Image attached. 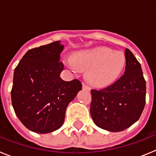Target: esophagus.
Instances as JSON below:
<instances>
[{
  "label": "esophagus",
  "instance_id": "esophagus-1",
  "mask_svg": "<svg viewBox=\"0 0 156 156\" xmlns=\"http://www.w3.org/2000/svg\"><path fill=\"white\" fill-rule=\"evenodd\" d=\"M83 90H87V91H90V87L88 85L85 84V83H83Z\"/></svg>",
  "mask_w": 156,
  "mask_h": 156
}]
</instances>
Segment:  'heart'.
Instances as JSON below:
<instances>
[{"mask_svg": "<svg viewBox=\"0 0 156 156\" xmlns=\"http://www.w3.org/2000/svg\"><path fill=\"white\" fill-rule=\"evenodd\" d=\"M74 73L87 70L86 77L92 85L105 87L113 83L124 69L126 58L122 52L108 48L83 51L66 62Z\"/></svg>", "mask_w": 156, "mask_h": 156, "instance_id": "obj_1", "label": "heart"}]
</instances>
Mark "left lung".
<instances>
[{"instance_id": "obj_1", "label": "left lung", "mask_w": 156, "mask_h": 156, "mask_svg": "<svg viewBox=\"0 0 156 156\" xmlns=\"http://www.w3.org/2000/svg\"><path fill=\"white\" fill-rule=\"evenodd\" d=\"M124 74L114 83L91 90L90 115L98 127L119 132L137 122L145 105L146 82L141 66L129 49L125 50Z\"/></svg>"}]
</instances>
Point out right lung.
<instances>
[{
	"label": "right lung",
	"mask_w": 156,
	"mask_h": 156,
	"mask_svg": "<svg viewBox=\"0 0 156 156\" xmlns=\"http://www.w3.org/2000/svg\"><path fill=\"white\" fill-rule=\"evenodd\" d=\"M60 41L33 48L25 54L14 72L11 96L16 115L27 128L39 133L62 126L69 103L82 89L79 80L64 81Z\"/></svg>",
	"instance_id": "right-lung-1"
}]
</instances>
